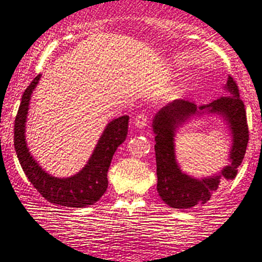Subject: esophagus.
<instances>
[{
	"label": "esophagus",
	"mask_w": 262,
	"mask_h": 262,
	"mask_svg": "<svg viewBox=\"0 0 262 262\" xmlns=\"http://www.w3.org/2000/svg\"><path fill=\"white\" fill-rule=\"evenodd\" d=\"M148 122V116L146 114H139L134 118V124L137 128H144Z\"/></svg>",
	"instance_id": "34e87169"
}]
</instances>
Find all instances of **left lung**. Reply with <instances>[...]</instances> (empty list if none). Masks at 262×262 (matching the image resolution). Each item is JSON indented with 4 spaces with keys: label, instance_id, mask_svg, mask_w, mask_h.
Segmentation results:
<instances>
[{
    "label": "left lung",
    "instance_id": "8db88e82",
    "mask_svg": "<svg viewBox=\"0 0 262 262\" xmlns=\"http://www.w3.org/2000/svg\"><path fill=\"white\" fill-rule=\"evenodd\" d=\"M231 95L216 98L208 105L197 107L194 102L184 99L174 100L162 107L155 116L152 127L155 133V152L157 164V191L162 201L177 209H190L210 200L223 179L236 178L238 167L247 151L249 130L244 102L239 97V89L234 79L228 76L226 87ZM204 112L217 113L228 122L233 134V148L230 151V165L219 174L203 179H194L181 171L176 163L173 150L174 130L194 114Z\"/></svg>",
    "mask_w": 262,
    "mask_h": 262
}]
</instances>
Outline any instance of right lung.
<instances>
[{
  "label": "right lung",
  "mask_w": 262,
  "mask_h": 262,
  "mask_svg": "<svg viewBox=\"0 0 262 262\" xmlns=\"http://www.w3.org/2000/svg\"><path fill=\"white\" fill-rule=\"evenodd\" d=\"M39 78L41 75L36 76L25 89L15 116L14 147L18 160L30 183L48 202L71 208L88 207L98 202L106 191L108 167L117 147L127 138L129 116L116 118L106 125L92 157L81 171L70 178L52 177L32 158L25 141V123L30 98Z\"/></svg>",
  "instance_id": "1"
}]
</instances>
